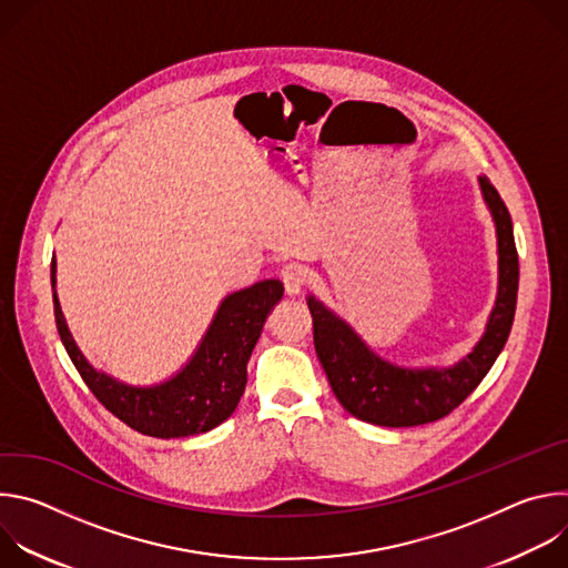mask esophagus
Masks as SVG:
<instances>
[{
  "label": "esophagus",
  "instance_id": "1",
  "mask_svg": "<svg viewBox=\"0 0 568 568\" xmlns=\"http://www.w3.org/2000/svg\"><path fill=\"white\" fill-rule=\"evenodd\" d=\"M281 281H283V285H285V292H287L290 296H294V294H301V292L305 290V285H307V272H305L303 265L290 263V265H285V267L281 270Z\"/></svg>",
  "mask_w": 568,
  "mask_h": 568
}]
</instances>
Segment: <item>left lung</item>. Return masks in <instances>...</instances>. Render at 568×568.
Listing matches in <instances>:
<instances>
[{
	"instance_id": "left-lung-1",
	"label": "left lung",
	"mask_w": 568,
	"mask_h": 568,
	"mask_svg": "<svg viewBox=\"0 0 568 568\" xmlns=\"http://www.w3.org/2000/svg\"><path fill=\"white\" fill-rule=\"evenodd\" d=\"M478 182L497 222L499 296L488 331L474 353L460 364L445 371H404L390 366L375 357L342 318L323 307L314 296L307 298L318 362L328 375L333 393L351 416L379 427L436 423L460 407L504 351L517 307L519 256L508 206L488 178H478Z\"/></svg>"
}]
</instances>
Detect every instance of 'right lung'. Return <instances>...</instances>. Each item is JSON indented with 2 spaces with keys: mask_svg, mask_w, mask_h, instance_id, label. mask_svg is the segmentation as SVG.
<instances>
[{
  "mask_svg": "<svg viewBox=\"0 0 568 568\" xmlns=\"http://www.w3.org/2000/svg\"><path fill=\"white\" fill-rule=\"evenodd\" d=\"M55 281V261H51ZM283 298L281 281H261L224 298L191 364L154 388H130L97 373L75 348L53 294L58 335L75 371L103 407L130 429L152 438H186L224 423L247 384V362L267 316Z\"/></svg>",
  "mask_w": 568,
  "mask_h": 568,
  "instance_id": "1",
  "label": "right lung"
}]
</instances>
